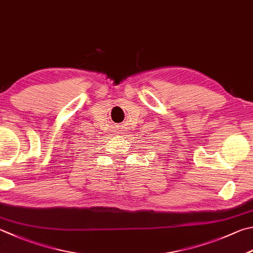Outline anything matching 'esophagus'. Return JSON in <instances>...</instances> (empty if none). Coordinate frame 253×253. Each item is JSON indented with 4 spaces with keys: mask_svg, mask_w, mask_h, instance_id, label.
Segmentation results:
<instances>
[{
    "mask_svg": "<svg viewBox=\"0 0 253 253\" xmlns=\"http://www.w3.org/2000/svg\"><path fill=\"white\" fill-rule=\"evenodd\" d=\"M119 134H123V130H119Z\"/></svg>",
    "mask_w": 253,
    "mask_h": 253,
    "instance_id": "obj_1",
    "label": "esophagus"
}]
</instances>
